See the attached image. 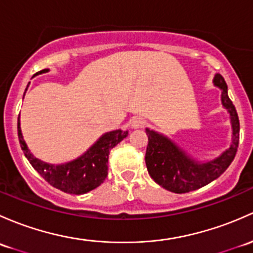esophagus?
Masks as SVG:
<instances>
[{"label": "esophagus", "mask_w": 253, "mask_h": 253, "mask_svg": "<svg viewBox=\"0 0 253 253\" xmlns=\"http://www.w3.org/2000/svg\"><path fill=\"white\" fill-rule=\"evenodd\" d=\"M131 125L133 128H142V127L145 126V120L140 118V116H134V118L132 119Z\"/></svg>", "instance_id": "1"}]
</instances>
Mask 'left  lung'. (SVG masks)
I'll return each instance as SVG.
<instances>
[{
	"instance_id": "obj_1",
	"label": "left lung",
	"mask_w": 253,
	"mask_h": 253,
	"mask_svg": "<svg viewBox=\"0 0 253 253\" xmlns=\"http://www.w3.org/2000/svg\"><path fill=\"white\" fill-rule=\"evenodd\" d=\"M213 82L222 89V104L229 111L233 126L232 145L219 158L206 164H199L169 138L149 128L145 129L148 135L145 164L149 174L159 185L172 193L184 194L205 187L217 179L229 167L236 155L240 133L238 113L228 97V87L223 76L217 74Z\"/></svg>"
}]
</instances>
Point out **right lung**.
Returning <instances> with one entry per match:
<instances>
[{
  "instance_id": "1",
  "label": "right lung",
  "mask_w": 253,
  "mask_h": 253,
  "mask_svg": "<svg viewBox=\"0 0 253 253\" xmlns=\"http://www.w3.org/2000/svg\"><path fill=\"white\" fill-rule=\"evenodd\" d=\"M47 71L48 69H43L37 74L47 73ZM127 135L128 132L121 129L109 132L100 137L99 140L79 159L68 164L54 166L34 158L24 142L19 120H18V138H19L21 150L24 151L31 166L52 187L64 193L75 194V195L88 193L104 182L108 175L109 153Z\"/></svg>"
}]
</instances>
